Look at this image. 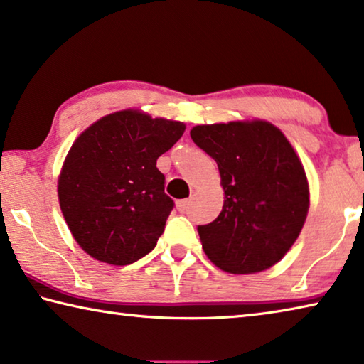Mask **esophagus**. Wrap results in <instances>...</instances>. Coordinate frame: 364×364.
<instances>
[{"mask_svg":"<svg viewBox=\"0 0 364 364\" xmlns=\"http://www.w3.org/2000/svg\"><path fill=\"white\" fill-rule=\"evenodd\" d=\"M189 205H191V199H181V200H178V203H176V207H178V210H180V212L188 210Z\"/></svg>","mask_w":364,"mask_h":364,"instance_id":"obj_1","label":"esophagus"}]
</instances>
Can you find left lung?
Segmentation results:
<instances>
[{"instance_id":"obj_1","label":"left lung","mask_w":364,"mask_h":364,"mask_svg":"<svg viewBox=\"0 0 364 364\" xmlns=\"http://www.w3.org/2000/svg\"><path fill=\"white\" fill-rule=\"evenodd\" d=\"M191 139L217 161L225 191L218 217L198 227L207 257L232 274L272 267L296 241L309 207L291 144L267 121L200 124Z\"/></svg>"}]
</instances>
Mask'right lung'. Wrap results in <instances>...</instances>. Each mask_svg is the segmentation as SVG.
Listing matches in <instances>:
<instances>
[{"label":"right lung","instance_id":"1","mask_svg":"<svg viewBox=\"0 0 364 364\" xmlns=\"http://www.w3.org/2000/svg\"><path fill=\"white\" fill-rule=\"evenodd\" d=\"M186 126L136 109L85 129L63 165L60 207L79 246L97 261L128 265L151 252L175 203L157 159Z\"/></svg>","mask_w":364,"mask_h":364}]
</instances>
